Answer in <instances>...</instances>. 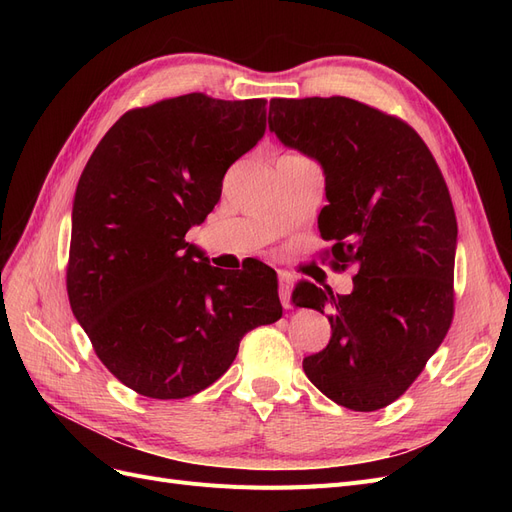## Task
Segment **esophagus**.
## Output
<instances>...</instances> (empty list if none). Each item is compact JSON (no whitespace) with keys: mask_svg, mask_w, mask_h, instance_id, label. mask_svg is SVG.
<instances>
[{"mask_svg":"<svg viewBox=\"0 0 512 512\" xmlns=\"http://www.w3.org/2000/svg\"><path fill=\"white\" fill-rule=\"evenodd\" d=\"M277 282H280V301L288 309L290 307V288H292V275L288 271L277 273Z\"/></svg>","mask_w":512,"mask_h":512,"instance_id":"1","label":"esophagus"}]
</instances>
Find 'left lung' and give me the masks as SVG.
<instances>
[{"instance_id": "1", "label": "left lung", "mask_w": 512, "mask_h": 512, "mask_svg": "<svg viewBox=\"0 0 512 512\" xmlns=\"http://www.w3.org/2000/svg\"><path fill=\"white\" fill-rule=\"evenodd\" d=\"M269 130L322 166L320 235L333 241L335 265L356 271L350 294L294 288V305L331 322L327 348L305 356L303 371L335 404L380 410L406 393L451 327V194L423 138L363 102L275 98Z\"/></svg>"}]
</instances>
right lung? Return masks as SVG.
<instances>
[{"mask_svg": "<svg viewBox=\"0 0 512 512\" xmlns=\"http://www.w3.org/2000/svg\"><path fill=\"white\" fill-rule=\"evenodd\" d=\"M265 130L267 100L188 94L128 111L91 153L72 203L68 297L98 359L138 395L200 393L247 331L282 318L265 262L230 273L185 241Z\"/></svg>", "mask_w": 512, "mask_h": 512, "instance_id": "1", "label": "right lung"}]
</instances>
